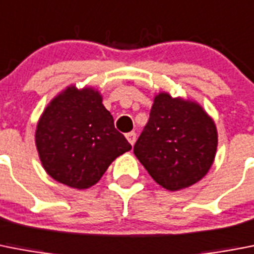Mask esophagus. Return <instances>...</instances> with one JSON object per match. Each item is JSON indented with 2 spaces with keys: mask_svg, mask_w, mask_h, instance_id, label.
Returning a JSON list of instances; mask_svg holds the SVG:
<instances>
[{
  "mask_svg": "<svg viewBox=\"0 0 254 254\" xmlns=\"http://www.w3.org/2000/svg\"><path fill=\"white\" fill-rule=\"evenodd\" d=\"M135 138H137V134H135V131H130V133L127 134V139L129 140V143L130 144H134V142H135Z\"/></svg>",
  "mask_w": 254,
  "mask_h": 254,
  "instance_id": "34e87169",
  "label": "esophagus"
}]
</instances>
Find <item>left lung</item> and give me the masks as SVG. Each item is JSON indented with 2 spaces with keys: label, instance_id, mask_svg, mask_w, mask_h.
Listing matches in <instances>:
<instances>
[{
  "label": "left lung",
  "instance_id": "obj_1",
  "mask_svg": "<svg viewBox=\"0 0 254 254\" xmlns=\"http://www.w3.org/2000/svg\"><path fill=\"white\" fill-rule=\"evenodd\" d=\"M217 142L216 125L199 104L160 93L134 144V155L155 182L177 191L208 173Z\"/></svg>",
  "mask_w": 254,
  "mask_h": 254
}]
</instances>
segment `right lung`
<instances>
[{"instance_id": "obj_1", "label": "right lung", "mask_w": 254, "mask_h": 254, "mask_svg": "<svg viewBox=\"0 0 254 254\" xmlns=\"http://www.w3.org/2000/svg\"><path fill=\"white\" fill-rule=\"evenodd\" d=\"M36 146L42 167L55 181L89 189L131 144L116 130L114 117L97 90L67 87L38 121Z\"/></svg>"}]
</instances>
